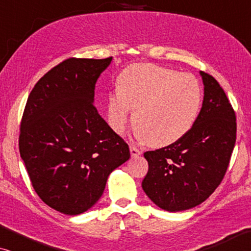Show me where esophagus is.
Returning a JSON list of instances; mask_svg holds the SVG:
<instances>
[{"mask_svg":"<svg viewBox=\"0 0 251 251\" xmlns=\"http://www.w3.org/2000/svg\"><path fill=\"white\" fill-rule=\"evenodd\" d=\"M130 154H131L132 157L139 156L140 154H142V151L138 150V149H137V147H135V146H130Z\"/></svg>","mask_w":251,"mask_h":251,"instance_id":"obj_1","label":"esophagus"}]
</instances>
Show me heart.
<instances>
[{"instance_id":"obj_1","label":"heart","mask_w":251,"mask_h":251,"mask_svg":"<svg viewBox=\"0 0 251 251\" xmlns=\"http://www.w3.org/2000/svg\"><path fill=\"white\" fill-rule=\"evenodd\" d=\"M118 90L108 97L111 128L121 133L133 112V126L144 142L154 147L183 138L197 121L201 87L193 75L151 64L133 65L119 76Z\"/></svg>"}]
</instances>
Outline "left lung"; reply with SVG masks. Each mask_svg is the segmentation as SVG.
<instances>
[{
    "instance_id": "left-lung-1",
    "label": "left lung",
    "mask_w": 251,
    "mask_h": 251,
    "mask_svg": "<svg viewBox=\"0 0 251 251\" xmlns=\"http://www.w3.org/2000/svg\"><path fill=\"white\" fill-rule=\"evenodd\" d=\"M200 74L203 102L192 129L178 142L144 153L149 173L142 187L167 211L187 210L207 200L222 183L235 145L234 109L216 78Z\"/></svg>"
}]
</instances>
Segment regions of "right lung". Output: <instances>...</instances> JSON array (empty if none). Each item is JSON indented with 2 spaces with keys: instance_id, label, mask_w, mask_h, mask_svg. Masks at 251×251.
<instances>
[{
  "instance_id": "right-lung-1",
  "label": "right lung",
  "mask_w": 251,
  "mask_h": 251,
  "mask_svg": "<svg viewBox=\"0 0 251 251\" xmlns=\"http://www.w3.org/2000/svg\"><path fill=\"white\" fill-rule=\"evenodd\" d=\"M70 58L44 74L27 99L19 152L34 190L65 215L90 209L109 174L130 157L129 146L95 107V85L111 64Z\"/></svg>"
}]
</instances>
